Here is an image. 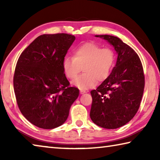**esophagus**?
<instances>
[{
    "label": "esophagus",
    "instance_id": "1",
    "mask_svg": "<svg viewBox=\"0 0 160 160\" xmlns=\"http://www.w3.org/2000/svg\"><path fill=\"white\" fill-rule=\"evenodd\" d=\"M87 92L85 91V90H80V94H85V93H86Z\"/></svg>",
    "mask_w": 160,
    "mask_h": 160
}]
</instances>
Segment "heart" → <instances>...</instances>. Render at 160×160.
I'll use <instances>...</instances> for the list:
<instances>
[{
  "label": "heart",
  "instance_id": "obj_1",
  "mask_svg": "<svg viewBox=\"0 0 160 160\" xmlns=\"http://www.w3.org/2000/svg\"><path fill=\"white\" fill-rule=\"evenodd\" d=\"M72 53V57L65 56L62 67L66 76L70 80L75 79L83 69L84 73L72 82L80 90L91 88L98 80H106L115 64L114 51L109 47L102 48L92 42L79 45Z\"/></svg>",
  "mask_w": 160,
  "mask_h": 160
}]
</instances>
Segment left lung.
Here are the masks:
<instances>
[{"mask_svg":"<svg viewBox=\"0 0 160 160\" xmlns=\"http://www.w3.org/2000/svg\"><path fill=\"white\" fill-rule=\"evenodd\" d=\"M112 45L118 54L115 67L96 90L90 92L92 121L102 128L115 129L129 122L140 107L145 76L139 56L119 38L95 35Z\"/></svg>","mask_w":160,"mask_h":160,"instance_id":"obj_1","label":"left lung"}]
</instances>
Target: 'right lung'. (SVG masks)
<instances>
[{
    "label": "right lung",
    "mask_w": 160,
    "mask_h": 160,
    "mask_svg": "<svg viewBox=\"0 0 160 160\" xmlns=\"http://www.w3.org/2000/svg\"><path fill=\"white\" fill-rule=\"evenodd\" d=\"M75 39L64 33L40 35L18 58L13 78L16 100L22 115L39 128L64 123L79 95L77 88L69 86L62 67Z\"/></svg>",
    "instance_id": "add662e5"
}]
</instances>
